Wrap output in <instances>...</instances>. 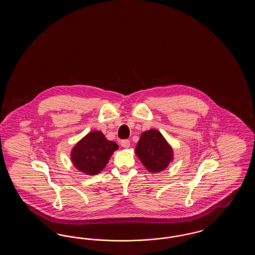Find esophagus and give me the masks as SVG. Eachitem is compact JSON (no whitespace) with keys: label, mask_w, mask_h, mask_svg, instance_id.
Wrapping results in <instances>:
<instances>
[{"label":"esophagus","mask_w":255,"mask_h":255,"mask_svg":"<svg viewBox=\"0 0 255 255\" xmlns=\"http://www.w3.org/2000/svg\"><path fill=\"white\" fill-rule=\"evenodd\" d=\"M121 144H122L123 148H129L130 147V141L128 139H124V140H122Z\"/></svg>","instance_id":"34e87169"}]
</instances>
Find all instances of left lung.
Wrapping results in <instances>:
<instances>
[{"instance_id": "1", "label": "left lung", "mask_w": 255, "mask_h": 255, "mask_svg": "<svg viewBox=\"0 0 255 255\" xmlns=\"http://www.w3.org/2000/svg\"><path fill=\"white\" fill-rule=\"evenodd\" d=\"M134 153L151 173L163 171L174 160L172 146L156 129H150L140 134Z\"/></svg>"}]
</instances>
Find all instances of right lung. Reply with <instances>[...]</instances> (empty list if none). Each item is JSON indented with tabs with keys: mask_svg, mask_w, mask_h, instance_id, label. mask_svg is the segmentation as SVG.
<instances>
[{
	"mask_svg": "<svg viewBox=\"0 0 255 255\" xmlns=\"http://www.w3.org/2000/svg\"><path fill=\"white\" fill-rule=\"evenodd\" d=\"M119 145L108 140L101 131H92L83 136L71 151L74 167L85 175L94 176L105 168Z\"/></svg>",
	"mask_w": 255,
	"mask_h": 255,
	"instance_id": "add662e5",
	"label": "right lung"
}]
</instances>
